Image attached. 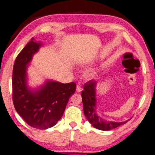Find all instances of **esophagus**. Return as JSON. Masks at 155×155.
Here are the masks:
<instances>
[{
	"label": "esophagus",
	"instance_id": "34e87169",
	"mask_svg": "<svg viewBox=\"0 0 155 155\" xmlns=\"http://www.w3.org/2000/svg\"><path fill=\"white\" fill-rule=\"evenodd\" d=\"M76 91H77L78 93H80V92L82 91V88H81L80 85H77V86H76Z\"/></svg>",
	"mask_w": 155,
	"mask_h": 155
}]
</instances>
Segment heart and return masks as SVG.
Listing matches in <instances>:
<instances>
[{"mask_svg": "<svg viewBox=\"0 0 155 155\" xmlns=\"http://www.w3.org/2000/svg\"><path fill=\"white\" fill-rule=\"evenodd\" d=\"M99 71L96 69H91L85 73V78L87 80H93L98 76Z\"/></svg>", "mask_w": 155, "mask_h": 155, "instance_id": "b5f03b06", "label": "heart"}]
</instances>
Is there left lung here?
Wrapping results in <instances>:
<instances>
[{
    "label": "left lung",
    "mask_w": 155,
    "mask_h": 155,
    "mask_svg": "<svg viewBox=\"0 0 155 155\" xmlns=\"http://www.w3.org/2000/svg\"><path fill=\"white\" fill-rule=\"evenodd\" d=\"M97 82L91 80L85 84L84 91L82 92L84 113L86 119L94 128L101 131H110L125 124L127 121L114 122L105 120L101 118L97 110Z\"/></svg>",
    "instance_id": "left-lung-1"
}]
</instances>
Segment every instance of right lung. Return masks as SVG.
<instances>
[{"mask_svg":"<svg viewBox=\"0 0 155 155\" xmlns=\"http://www.w3.org/2000/svg\"><path fill=\"white\" fill-rule=\"evenodd\" d=\"M42 46V42L32 38L16 58L12 77L13 102L16 112L28 125L47 129L61 118L76 84L48 79L36 88L29 86L27 70Z\"/></svg>","mask_w":155,"mask_h":155,"instance_id":"obj_1","label":"right lung"}]
</instances>
